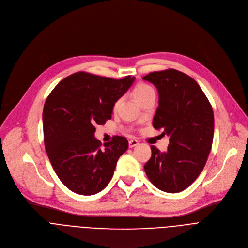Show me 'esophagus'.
I'll return each mask as SVG.
<instances>
[{
	"label": "esophagus",
	"instance_id": "1",
	"mask_svg": "<svg viewBox=\"0 0 248 248\" xmlns=\"http://www.w3.org/2000/svg\"><path fill=\"white\" fill-rule=\"evenodd\" d=\"M138 140H135V139H132V140H129V142H128V146H129V148H132V147H134V146H136V145H138Z\"/></svg>",
	"mask_w": 248,
	"mask_h": 248
}]
</instances>
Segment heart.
<instances>
[{
	"label": "heart",
	"mask_w": 248,
	"mask_h": 248,
	"mask_svg": "<svg viewBox=\"0 0 248 248\" xmlns=\"http://www.w3.org/2000/svg\"><path fill=\"white\" fill-rule=\"evenodd\" d=\"M151 93H154V90L153 88L146 84V83H138L134 88H133V91H132V94H133V97L135 98V100L139 103L141 100H143L145 97H147L149 94ZM120 99L116 100L115 103H114V106H113V110L116 111L119 107L120 105Z\"/></svg>",
	"instance_id": "heart-1"
}]
</instances>
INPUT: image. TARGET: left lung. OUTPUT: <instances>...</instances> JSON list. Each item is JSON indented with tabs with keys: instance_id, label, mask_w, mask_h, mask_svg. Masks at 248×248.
<instances>
[{
	"instance_id": "obj_1",
	"label": "left lung",
	"mask_w": 248,
	"mask_h": 248,
	"mask_svg": "<svg viewBox=\"0 0 248 248\" xmlns=\"http://www.w3.org/2000/svg\"><path fill=\"white\" fill-rule=\"evenodd\" d=\"M159 93L153 126L170 136L166 152L151 146L144 165L149 181L160 190L178 193L202 171L214 135V113L198 83L187 75L169 68L143 77Z\"/></svg>"
}]
</instances>
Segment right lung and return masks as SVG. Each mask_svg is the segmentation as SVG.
Instances as JSON below:
<instances>
[{"mask_svg":"<svg viewBox=\"0 0 248 248\" xmlns=\"http://www.w3.org/2000/svg\"><path fill=\"white\" fill-rule=\"evenodd\" d=\"M134 78H103L80 72L60 81L43 109L44 143L60 181L80 195L103 190L113 178L128 141L114 136L102 145L95 125L111 120L113 106L131 86Z\"/></svg>","mask_w":248,"mask_h":248,"instance_id":"right-lung-1","label":"right lung"}]
</instances>
